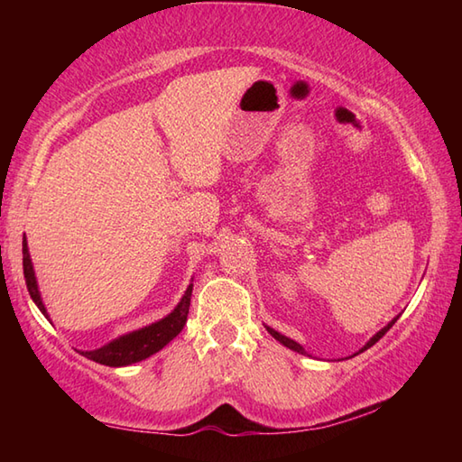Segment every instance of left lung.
Instances as JSON below:
<instances>
[{"label": "left lung", "instance_id": "1", "mask_svg": "<svg viewBox=\"0 0 462 462\" xmlns=\"http://www.w3.org/2000/svg\"><path fill=\"white\" fill-rule=\"evenodd\" d=\"M397 319H399V316H397V318H393V319H391V321L387 323V326L383 328L381 331H377L375 336H373V337H371V339L365 343V346H363V347L359 349V353H361V351H365V349H369L371 346H375V343H377V341H379L383 336H385V333H387L391 328H393V323H395ZM266 329L270 331V336H272L273 339H278V341L282 343V346H286V347H290V349H293V351H298V353H306V351H303V347L300 346V343H296V341L290 339V337H286V336H282V333H278L276 329H272V328H268V326H266Z\"/></svg>", "mask_w": 462, "mask_h": 462}]
</instances>
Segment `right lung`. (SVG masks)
<instances>
[{
    "label": "right lung",
    "instance_id": "obj_1",
    "mask_svg": "<svg viewBox=\"0 0 462 462\" xmlns=\"http://www.w3.org/2000/svg\"><path fill=\"white\" fill-rule=\"evenodd\" d=\"M23 276H25L29 296H32L35 306L42 310L43 316L49 319V313L43 306L42 293H39V288H37L33 263H32V258H29V248H27L25 236H23ZM190 296H192V283L186 288L182 300L179 301V306H176L166 318L154 321L146 328L125 333V336L109 341L106 346H103L99 349L81 351V353L87 359H93L95 363H101V365H109V367H125V365H131V363L143 361L146 357L154 356L156 351H161L166 343H171L182 331L184 323H186V316H189Z\"/></svg>",
    "mask_w": 462,
    "mask_h": 462
}]
</instances>
